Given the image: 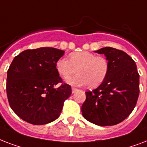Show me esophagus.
Here are the masks:
<instances>
[{
  "label": "esophagus",
  "instance_id": "34e87169",
  "mask_svg": "<svg viewBox=\"0 0 147 147\" xmlns=\"http://www.w3.org/2000/svg\"><path fill=\"white\" fill-rule=\"evenodd\" d=\"M77 90V88H75V87H72V93H73V94H74Z\"/></svg>",
  "mask_w": 147,
  "mask_h": 147
}]
</instances>
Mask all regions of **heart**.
I'll list each match as a JSON object with an SVG mask.
<instances>
[{
    "label": "heart",
    "mask_w": 147,
    "mask_h": 147,
    "mask_svg": "<svg viewBox=\"0 0 147 147\" xmlns=\"http://www.w3.org/2000/svg\"><path fill=\"white\" fill-rule=\"evenodd\" d=\"M56 69L63 78L69 76L77 69V75L67 79L68 84L74 86L86 84L93 88L104 81L109 71V63L104 57L81 51L71 53L69 60L60 58L56 63Z\"/></svg>",
    "instance_id": "b5f03b06"
}]
</instances>
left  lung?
<instances>
[{
    "mask_svg": "<svg viewBox=\"0 0 147 147\" xmlns=\"http://www.w3.org/2000/svg\"><path fill=\"white\" fill-rule=\"evenodd\" d=\"M95 52L106 56L109 71L97 88L86 92L82 114L98 126L118 124L131 113L138 100L140 75L136 64L127 53L116 48L107 47Z\"/></svg>",
    "mask_w": 147,
    "mask_h": 147,
    "instance_id": "1",
    "label": "left lung"
}]
</instances>
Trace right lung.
Wrapping results in <instances>:
<instances>
[{
  "label": "right lung",
  "instance_id": "add662e5",
  "mask_svg": "<svg viewBox=\"0 0 147 147\" xmlns=\"http://www.w3.org/2000/svg\"><path fill=\"white\" fill-rule=\"evenodd\" d=\"M63 54L59 49L40 47L24 51L13 58L7 70V95L11 109L26 122L44 125L60 117L72 93L56 69Z\"/></svg>",
  "mask_w": 147,
  "mask_h": 147
}]
</instances>
